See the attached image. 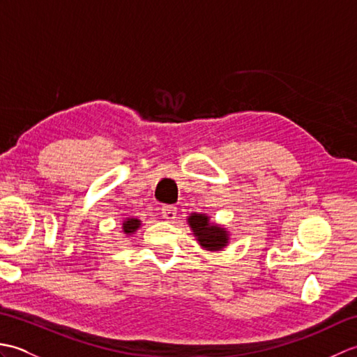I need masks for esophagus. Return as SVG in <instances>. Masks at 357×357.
I'll use <instances>...</instances> for the list:
<instances>
[{"label": "esophagus", "mask_w": 357, "mask_h": 357, "mask_svg": "<svg viewBox=\"0 0 357 357\" xmlns=\"http://www.w3.org/2000/svg\"><path fill=\"white\" fill-rule=\"evenodd\" d=\"M176 207L174 206H164L161 208V215L164 219H167V221H173L174 218H176Z\"/></svg>", "instance_id": "34e87169"}]
</instances>
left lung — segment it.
Segmentation results:
<instances>
[{
	"label": "left lung",
	"mask_w": 357,
	"mask_h": 357,
	"mask_svg": "<svg viewBox=\"0 0 357 357\" xmlns=\"http://www.w3.org/2000/svg\"><path fill=\"white\" fill-rule=\"evenodd\" d=\"M187 222L193 230L196 241L206 250L219 252V250L225 248V245L229 244V231L221 225L210 222V218L207 215L192 213L188 216Z\"/></svg>",
	"instance_id": "obj_1"
}]
</instances>
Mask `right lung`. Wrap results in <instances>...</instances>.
I'll return each mask as SVG.
<instances>
[{"label": "right lung", "instance_id": "obj_1", "mask_svg": "<svg viewBox=\"0 0 357 357\" xmlns=\"http://www.w3.org/2000/svg\"><path fill=\"white\" fill-rule=\"evenodd\" d=\"M139 225H141L139 219H136V218H127L126 221L123 222V231L127 234V236H130V234H133L136 230L139 229Z\"/></svg>", "mask_w": 357, "mask_h": 357}]
</instances>
